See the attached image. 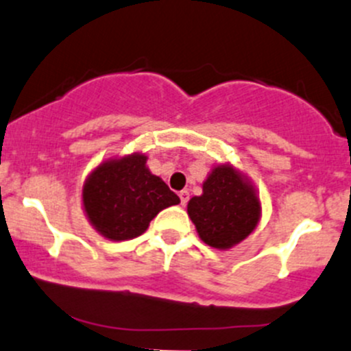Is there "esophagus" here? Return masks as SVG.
Instances as JSON below:
<instances>
[{
  "mask_svg": "<svg viewBox=\"0 0 351 351\" xmlns=\"http://www.w3.org/2000/svg\"><path fill=\"white\" fill-rule=\"evenodd\" d=\"M178 195H180V200H182V205H186L188 200H190V193H188L186 190H182Z\"/></svg>",
  "mask_w": 351,
  "mask_h": 351,
  "instance_id": "obj_1",
  "label": "esophagus"
}]
</instances>
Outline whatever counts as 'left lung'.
Returning <instances> with one entry per match:
<instances>
[{"instance_id": "obj_1", "label": "left lung", "mask_w": 351, "mask_h": 351, "mask_svg": "<svg viewBox=\"0 0 351 351\" xmlns=\"http://www.w3.org/2000/svg\"><path fill=\"white\" fill-rule=\"evenodd\" d=\"M188 215L202 241L215 249H228L256 228L261 204L234 168L217 166L204 183V195L188 202Z\"/></svg>"}]
</instances>
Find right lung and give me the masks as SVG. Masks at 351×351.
<instances>
[{
  "mask_svg": "<svg viewBox=\"0 0 351 351\" xmlns=\"http://www.w3.org/2000/svg\"><path fill=\"white\" fill-rule=\"evenodd\" d=\"M86 213L95 230L110 241L141 235L163 208L178 205L175 191L146 168L145 154L106 161L82 190Z\"/></svg>",
  "mask_w": 351,
  "mask_h": 351,
  "instance_id": "1",
  "label": "right lung"
}]
</instances>
